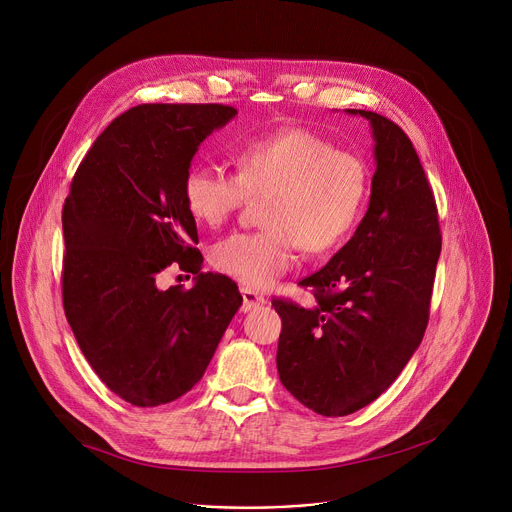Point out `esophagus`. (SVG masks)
I'll list each match as a JSON object with an SVG mask.
<instances>
[{"label":"esophagus","mask_w":512,"mask_h":512,"mask_svg":"<svg viewBox=\"0 0 512 512\" xmlns=\"http://www.w3.org/2000/svg\"><path fill=\"white\" fill-rule=\"evenodd\" d=\"M241 296H243V310H245V312L267 304V300H265L263 296H259L257 291H253V289H249V287H241Z\"/></svg>","instance_id":"obj_1"}]
</instances>
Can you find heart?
Masks as SVG:
<instances>
[{"instance_id":"1","label":"heart","mask_w":512,"mask_h":512,"mask_svg":"<svg viewBox=\"0 0 512 512\" xmlns=\"http://www.w3.org/2000/svg\"><path fill=\"white\" fill-rule=\"evenodd\" d=\"M239 174L194 160L182 178L184 204L198 223L223 225L249 196L263 200L261 231L231 233L212 247V265L247 287L263 289L310 253L338 249L367 208L371 170L358 154L340 150L308 127H283L245 139Z\"/></svg>"}]
</instances>
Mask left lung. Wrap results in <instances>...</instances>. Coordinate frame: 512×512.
Wrapping results in <instances>:
<instances>
[{
    "label": "left lung",
    "mask_w": 512,
    "mask_h": 512,
    "mask_svg": "<svg viewBox=\"0 0 512 512\" xmlns=\"http://www.w3.org/2000/svg\"><path fill=\"white\" fill-rule=\"evenodd\" d=\"M346 113L373 127L369 210L354 237L300 281L314 291V308L271 302L281 318V385L326 417L367 407L401 375L427 328L442 251L433 190L407 133L373 111Z\"/></svg>",
    "instance_id": "8db88e82"
}]
</instances>
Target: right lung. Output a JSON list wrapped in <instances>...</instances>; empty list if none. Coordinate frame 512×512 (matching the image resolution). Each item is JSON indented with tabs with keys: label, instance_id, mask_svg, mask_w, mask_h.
Instances as JSON below:
<instances>
[{
	"label": "right lung",
	"instance_id": "1",
	"mask_svg": "<svg viewBox=\"0 0 512 512\" xmlns=\"http://www.w3.org/2000/svg\"><path fill=\"white\" fill-rule=\"evenodd\" d=\"M237 115L229 105L145 103L95 139L62 208V306L99 379L135 407H158L204 375L243 298L233 279L202 273L182 178L198 145ZM170 264L190 290H160Z\"/></svg>",
	"mask_w": 512,
	"mask_h": 512
}]
</instances>
